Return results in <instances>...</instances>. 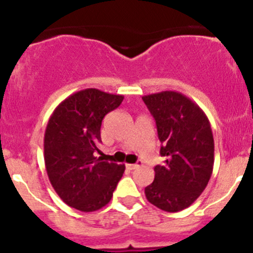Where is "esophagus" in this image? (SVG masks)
Segmentation results:
<instances>
[{"mask_svg":"<svg viewBox=\"0 0 253 253\" xmlns=\"http://www.w3.org/2000/svg\"><path fill=\"white\" fill-rule=\"evenodd\" d=\"M142 164V162L141 160H138V162L136 163V164H127V169H129V170H134V169H137V168L139 167V165Z\"/></svg>","mask_w":253,"mask_h":253,"instance_id":"esophagus-1","label":"esophagus"}]
</instances>
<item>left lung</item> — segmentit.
I'll list each match as a JSON object with an SVG mask.
<instances>
[{"label":"left lung","mask_w":253,"mask_h":253,"mask_svg":"<svg viewBox=\"0 0 253 253\" xmlns=\"http://www.w3.org/2000/svg\"><path fill=\"white\" fill-rule=\"evenodd\" d=\"M157 124L163 165L144 188L147 200L170 213L187 208L205 191L213 172L214 139L202 109L178 91L142 96Z\"/></svg>","instance_id":"obj_1"}]
</instances>
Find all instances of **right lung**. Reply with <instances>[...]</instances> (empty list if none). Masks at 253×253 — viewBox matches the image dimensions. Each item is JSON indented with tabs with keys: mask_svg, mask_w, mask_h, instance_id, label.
<instances>
[{
	"mask_svg": "<svg viewBox=\"0 0 253 253\" xmlns=\"http://www.w3.org/2000/svg\"><path fill=\"white\" fill-rule=\"evenodd\" d=\"M124 95L95 88L77 91L50 116L44 137L46 172L61 200L82 211H94L110 202L125 165L96 158L101 121L119 108Z\"/></svg>",
	"mask_w": 253,
	"mask_h": 253,
	"instance_id": "1",
	"label": "right lung"
}]
</instances>
